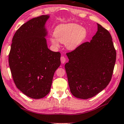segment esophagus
<instances>
[{
  "label": "esophagus",
  "mask_w": 124,
  "mask_h": 124,
  "mask_svg": "<svg viewBox=\"0 0 124 124\" xmlns=\"http://www.w3.org/2000/svg\"><path fill=\"white\" fill-rule=\"evenodd\" d=\"M60 60H61V62H62V64L65 63L66 62V59L65 57H64V56H62V57H60Z\"/></svg>",
  "instance_id": "1"
}]
</instances>
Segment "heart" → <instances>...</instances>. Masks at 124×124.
<instances>
[{"label": "heart", "instance_id": "obj_1", "mask_svg": "<svg viewBox=\"0 0 124 124\" xmlns=\"http://www.w3.org/2000/svg\"><path fill=\"white\" fill-rule=\"evenodd\" d=\"M55 38L51 39L54 46H58V40L65 44L66 47L70 50L78 48L85 39L86 36V30L78 24L68 23L59 25L54 31Z\"/></svg>", "mask_w": 124, "mask_h": 124}]
</instances>
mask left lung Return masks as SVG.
<instances>
[{
  "instance_id": "8db88e82",
  "label": "left lung",
  "mask_w": 124,
  "mask_h": 124,
  "mask_svg": "<svg viewBox=\"0 0 124 124\" xmlns=\"http://www.w3.org/2000/svg\"><path fill=\"white\" fill-rule=\"evenodd\" d=\"M97 31L89 42L67 53L65 65L70 92L77 98L88 99L102 91L110 81L116 52L107 30L97 24Z\"/></svg>"
}]
</instances>
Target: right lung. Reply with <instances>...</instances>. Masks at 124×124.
Instances as JSON below:
<instances>
[{
	"mask_svg": "<svg viewBox=\"0 0 124 124\" xmlns=\"http://www.w3.org/2000/svg\"><path fill=\"white\" fill-rule=\"evenodd\" d=\"M49 17L31 19L12 38L8 62L16 86L28 97L39 99L49 93L54 72L60 65L61 54L48 48L45 24Z\"/></svg>",
	"mask_w": 124,
	"mask_h": 124,
	"instance_id": "right-lung-1",
	"label": "right lung"
}]
</instances>
